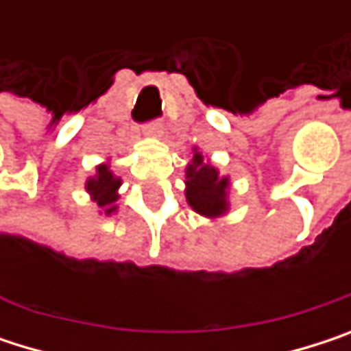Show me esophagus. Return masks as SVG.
I'll list each match as a JSON object with an SVG mask.
<instances>
[{"label": "esophagus", "instance_id": "obj_1", "mask_svg": "<svg viewBox=\"0 0 351 351\" xmlns=\"http://www.w3.org/2000/svg\"><path fill=\"white\" fill-rule=\"evenodd\" d=\"M144 134L146 136H160L162 134V123L160 121H150L144 125Z\"/></svg>", "mask_w": 351, "mask_h": 351}]
</instances>
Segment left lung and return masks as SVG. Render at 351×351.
I'll list each match as a JSON object with an SVG mask.
<instances>
[{"instance_id": "obj_1", "label": "left lung", "mask_w": 351, "mask_h": 351, "mask_svg": "<svg viewBox=\"0 0 351 351\" xmlns=\"http://www.w3.org/2000/svg\"><path fill=\"white\" fill-rule=\"evenodd\" d=\"M186 203L205 217H219L228 213V189L230 178L219 176V171L211 167L203 154L195 148L193 160L186 167Z\"/></svg>"}]
</instances>
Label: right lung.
Returning <instances> with one entry per match:
<instances>
[{
  "mask_svg": "<svg viewBox=\"0 0 351 351\" xmlns=\"http://www.w3.org/2000/svg\"><path fill=\"white\" fill-rule=\"evenodd\" d=\"M121 184V178L113 176L109 171V165H99L95 176H91L85 184L87 193L91 195V199L106 211V215H111L117 207L113 205L117 201V189Z\"/></svg>",
  "mask_w": 351,
  "mask_h": 351,
  "instance_id": "add662e5",
  "label": "right lung"
}]
</instances>
